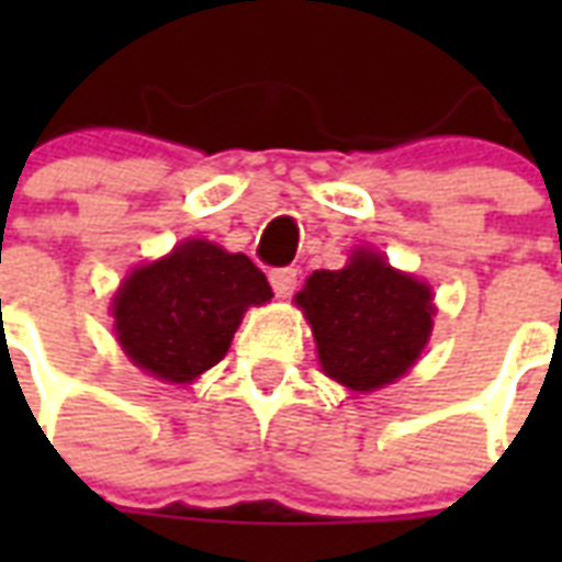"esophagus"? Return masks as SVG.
<instances>
[{
  "instance_id": "obj_1",
  "label": "esophagus",
  "mask_w": 562,
  "mask_h": 562,
  "mask_svg": "<svg viewBox=\"0 0 562 562\" xmlns=\"http://www.w3.org/2000/svg\"><path fill=\"white\" fill-rule=\"evenodd\" d=\"M271 285L277 297H291L297 289V268H277L271 271Z\"/></svg>"
}]
</instances>
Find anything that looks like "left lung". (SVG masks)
<instances>
[{
    "label": "left lung",
    "instance_id": "1",
    "mask_svg": "<svg viewBox=\"0 0 562 562\" xmlns=\"http://www.w3.org/2000/svg\"><path fill=\"white\" fill-rule=\"evenodd\" d=\"M329 379L350 391H379L417 364L435 326L426 282L356 247L341 271H315L297 291Z\"/></svg>",
    "mask_w": 562,
    "mask_h": 562
}]
</instances>
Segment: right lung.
Masks as SVG:
<instances>
[{
	"label": "right lung",
	"mask_w": 562,
	"mask_h": 562,
	"mask_svg": "<svg viewBox=\"0 0 562 562\" xmlns=\"http://www.w3.org/2000/svg\"><path fill=\"white\" fill-rule=\"evenodd\" d=\"M271 297L265 273L245 254L189 238L119 285L116 338L136 368L189 384L227 356L247 308Z\"/></svg>",
	"instance_id": "right-lung-1"
}]
</instances>
